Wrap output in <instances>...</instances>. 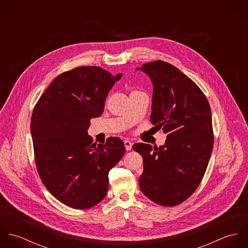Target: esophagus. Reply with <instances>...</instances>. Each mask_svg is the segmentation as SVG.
Masks as SVG:
<instances>
[{"label": "esophagus", "instance_id": "34e87169", "mask_svg": "<svg viewBox=\"0 0 248 248\" xmlns=\"http://www.w3.org/2000/svg\"><path fill=\"white\" fill-rule=\"evenodd\" d=\"M124 145H125V148L127 151H130L132 149V146H133V143L131 141H129L128 140H124Z\"/></svg>", "mask_w": 248, "mask_h": 248}]
</instances>
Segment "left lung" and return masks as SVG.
Wrapping results in <instances>:
<instances>
[{
    "label": "left lung",
    "instance_id": "1",
    "mask_svg": "<svg viewBox=\"0 0 248 248\" xmlns=\"http://www.w3.org/2000/svg\"><path fill=\"white\" fill-rule=\"evenodd\" d=\"M154 85L151 122L167 135L164 146L137 143L143 158L142 193L158 205L186 201L205 174L214 146L209 102L199 86L173 65L157 60L142 65Z\"/></svg>",
    "mask_w": 248,
    "mask_h": 248
}]
</instances>
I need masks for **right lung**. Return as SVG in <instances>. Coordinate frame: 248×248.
<instances>
[{"label":"right lung","mask_w":248,"mask_h":248,"mask_svg":"<svg viewBox=\"0 0 248 248\" xmlns=\"http://www.w3.org/2000/svg\"><path fill=\"white\" fill-rule=\"evenodd\" d=\"M121 76L93 66L65 71L33 108L31 131L37 172L49 193L73 209L93 207L105 198L108 171L125 154L120 139L108 138L96 145L87 132Z\"/></svg>","instance_id":"add662e5"}]
</instances>
